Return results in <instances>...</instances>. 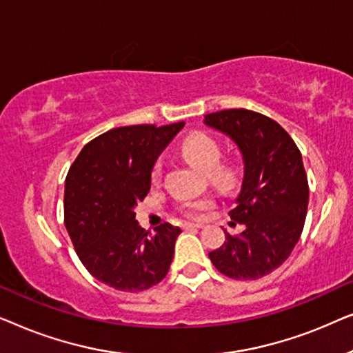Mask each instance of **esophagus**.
I'll list each match as a JSON object with an SVG mask.
<instances>
[{"label":"esophagus","mask_w":353,"mask_h":353,"mask_svg":"<svg viewBox=\"0 0 353 353\" xmlns=\"http://www.w3.org/2000/svg\"><path fill=\"white\" fill-rule=\"evenodd\" d=\"M183 228H185V230H199V228H202V225L201 223H185V225H183Z\"/></svg>","instance_id":"34e87169"}]
</instances>
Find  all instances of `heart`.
Instances as JSON below:
<instances>
[{"label":"heart","mask_w":353,"mask_h":353,"mask_svg":"<svg viewBox=\"0 0 353 353\" xmlns=\"http://www.w3.org/2000/svg\"><path fill=\"white\" fill-rule=\"evenodd\" d=\"M180 154L185 161L196 170L207 173V178L220 191H230L236 185V172L231 165L220 163L221 148L209 134L194 132L183 139L180 144ZM162 175V163L156 162L152 167L151 178L157 181ZM212 201L199 199L183 202L180 210L188 216H199L202 212L209 209Z\"/></svg>","instance_id":"b5f03b06"}]
</instances>
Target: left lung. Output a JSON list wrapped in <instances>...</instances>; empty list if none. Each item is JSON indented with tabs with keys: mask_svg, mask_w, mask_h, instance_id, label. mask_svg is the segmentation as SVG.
Masks as SVG:
<instances>
[{
	"mask_svg": "<svg viewBox=\"0 0 353 353\" xmlns=\"http://www.w3.org/2000/svg\"><path fill=\"white\" fill-rule=\"evenodd\" d=\"M207 127L238 144L244 162L243 185L221 248L209 252L220 273L233 279H259L286 262L301 238L308 207V181L302 154L273 119L248 109L207 114Z\"/></svg>",
	"mask_w": 353,
	"mask_h": 353,
	"instance_id": "8db88e82",
	"label": "left lung"
}]
</instances>
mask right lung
<instances>
[{"instance_id":"obj_1","label":"right lung","mask_w":353,"mask_h":353,"mask_svg":"<svg viewBox=\"0 0 353 353\" xmlns=\"http://www.w3.org/2000/svg\"><path fill=\"white\" fill-rule=\"evenodd\" d=\"M183 127L185 122L112 128L91 139L67 173V233L85 268L117 291L156 286L170 268L181 230L170 223L154 233L143 230L133 209L151 190L157 157Z\"/></svg>"}]
</instances>
